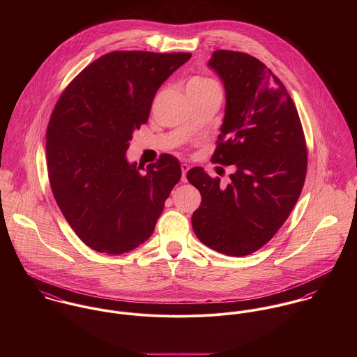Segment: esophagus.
<instances>
[{"label": "esophagus", "instance_id": "34e87169", "mask_svg": "<svg viewBox=\"0 0 357 357\" xmlns=\"http://www.w3.org/2000/svg\"><path fill=\"white\" fill-rule=\"evenodd\" d=\"M190 170V165H187V163H181V173H183V181L185 183L187 181V172Z\"/></svg>", "mask_w": 357, "mask_h": 357}]
</instances>
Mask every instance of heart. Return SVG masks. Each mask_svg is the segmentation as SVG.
Returning a JSON list of instances; mask_svg holds the SVG:
<instances>
[{"instance_id": "1", "label": "heart", "mask_w": 357, "mask_h": 357, "mask_svg": "<svg viewBox=\"0 0 357 357\" xmlns=\"http://www.w3.org/2000/svg\"><path fill=\"white\" fill-rule=\"evenodd\" d=\"M190 84H199V85H204V84H213L211 81H208V79H204V78H195V79H192Z\"/></svg>"}]
</instances>
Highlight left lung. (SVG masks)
<instances>
[{"label": "left lung", "instance_id": "left-lung-1", "mask_svg": "<svg viewBox=\"0 0 357 357\" xmlns=\"http://www.w3.org/2000/svg\"><path fill=\"white\" fill-rule=\"evenodd\" d=\"M207 66L225 91L211 160L235 165V173L222 187L202 167L188 170V181L202 195L192 228L207 248L243 257L268 243L297 204L305 181V137L286 88L258 59L214 51Z\"/></svg>", "mask_w": 357, "mask_h": 357}]
</instances>
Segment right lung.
<instances>
[{
  "label": "right lung",
  "instance_id": "1",
  "mask_svg": "<svg viewBox=\"0 0 357 357\" xmlns=\"http://www.w3.org/2000/svg\"><path fill=\"white\" fill-rule=\"evenodd\" d=\"M191 53H107L63 92L47 130L52 192L91 249L123 255L153 235L165 201L181 178L173 155L153 165L126 159L135 130L147 123L160 85Z\"/></svg>",
  "mask_w": 357,
  "mask_h": 357
}]
</instances>
